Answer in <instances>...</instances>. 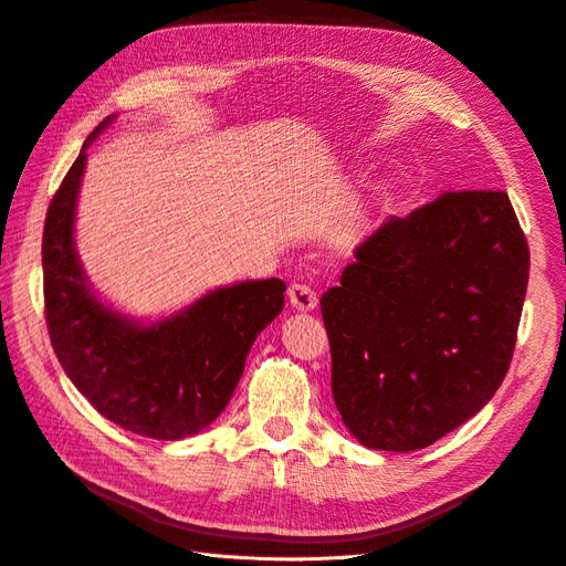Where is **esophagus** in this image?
I'll use <instances>...</instances> for the list:
<instances>
[{"label":"esophagus","mask_w":566,"mask_h":566,"mask_svg":"<svg viewBox=\"0 0 566 566\" xmlns=\"http://www.w3.org/2000/svg\"><path fill=\"white\" fill-rule=\"evenodd\" d=\"M289 301L301 313H310L317 307V294L307 284H291L289 286Z\"/></svg>","instance_id":"obj_1"}]
</instances>
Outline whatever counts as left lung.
Here are the masks:
<instances>
[{"mask_svg":"<svg viewBox=\"0 0 566 566\" xmlns=\"http://www.w3.org/2000/svg\"><path fill=\"white\" fill-rule=\"evenodd\" d=\"M528 244L503 190L388 218L322 296L343 423L380 451L426 449L475 416L515 353Z\"/></svg>","mask_w":566,"mask_h":566,"instance_id":"obj_1","label":"left lung"}]
</instances>
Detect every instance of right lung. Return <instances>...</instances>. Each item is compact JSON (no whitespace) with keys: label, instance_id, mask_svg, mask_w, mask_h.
<instances>
[{"label":"right lung","instance_id":"1","mask_svg":"<svg viewBox=\"0 0 566 566\" xmlns=\"http://www.w3.org/2000/svg\"><path fill=\"white\" fill-rule=\"evenodd\" d=\"M88 134L53 195L44 234V317L53 353L75 388L107 421L153 437L184 440L216 421L240 382L253 340L282 313V280L242 282L199 298L150 326L119 317L91 294L72 242Z\"/></svg>","mask_w":566,"mask_h":566}]
</instances>
